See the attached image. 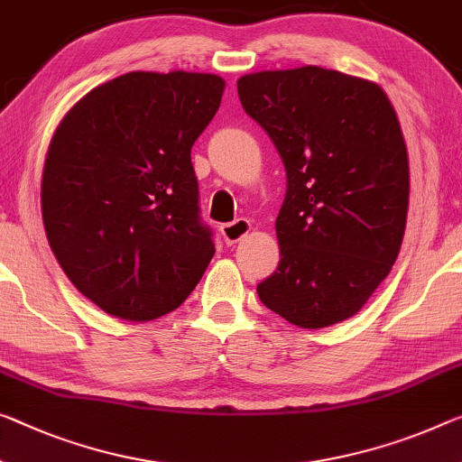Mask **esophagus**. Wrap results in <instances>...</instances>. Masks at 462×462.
Returning a JSON list of instances; mask_svg holds the SVG:
<instances>
[{
    "instance_id": "obj_1",
    "label": "esophagus",
    "mask_w": 462,
    "mask_h": 462,
    "mask_svg": "<svg viewBox=\"0 0 462 462\" xmlns=\"http://www.w3.org/2000/svg\"><path fill=\"white\" fill-rule=\"evenodd\" d=\"M252 225L250 221H245V218H237V221L233 223H225L221 225V236L225 239V244H237L239 239H244L247 233H250Z\"/></svg>"
}]
</instances>
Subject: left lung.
I'll use <instances>...</instances> for the list:
<instances>
[{
    "label": "left lung",
    "instance_id": "obj_1",
    "mask_svg": "<svg viewBox=\"0 0 462 462\" xmlns=\"http://www.w3.org/2000/svg\"><path fill=\"white\" fill-rule=\"evenodd\" d=\"M237 92L287 171L281 262L260 301L300 328L343 322L401 252L409 157L394 107L378 84L318 66L241 76Z\"/></svg>",
    "mask_w": 462,
    "mask_h": 462
}]
</instances>
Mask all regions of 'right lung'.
Listing matches in <instances>:
<instances>
[{"label": "right lung", "instance_id": "1", "mask_svg": "<svg viewBox=\"0 0 462 462\" xmlns=\"http://www.w3.org/2000/svg\"><path fill=\"white\" fill-rule=\"evenodd\" d=\"M223 90L215 74L130 72L92 88L55 130L41 183L45 233L68 279L107 314H169L215 255L191 146Z\"/></svg>", "mask_w": 462, "mask_h": 462}]
</instances>
